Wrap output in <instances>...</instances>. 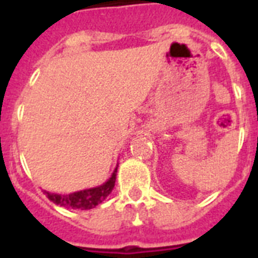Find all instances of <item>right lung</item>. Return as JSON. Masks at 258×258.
Returning <instances> with one entry per match:
<instances>
[{
    "label": "right lung",
    "instance_id": "obj_1",
    "mask_svg": "<svg viewBox=\"0 0 258 258\" xmlns=\"http://www.w3.org/2000/svg\"><path fill=\"white\" fill-rule=\"evenodd\" d=\"M116 172L117 167L113 170L111 178L105 183L100 184L97 187L86 188V190H80V191L72 192V194H62V196L48 191H45V194L53 204L64 206V208L80 209V210L93 209L95 206L101 204L109 196V192L112 191L115 180H116Z\"/></svg>",
    "mask_w": 258,
    "mask_h": 258
}]
</instances>
